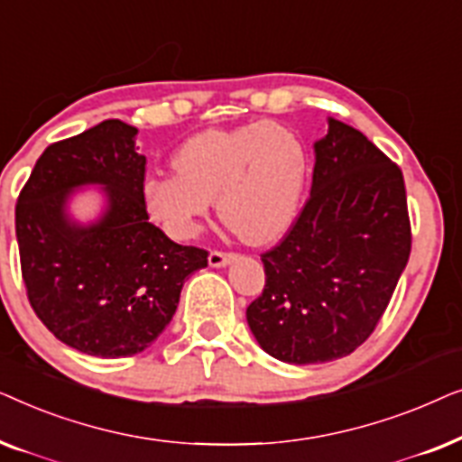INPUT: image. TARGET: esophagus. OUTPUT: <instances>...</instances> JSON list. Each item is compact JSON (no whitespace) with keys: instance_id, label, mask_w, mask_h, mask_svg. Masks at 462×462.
<instances>
[{"instance_id":"1","label":"esophagus","mask_w":462,"mask_h":462,"mask_svg":"<svg viewBox=\"0 0 462 462\" xmlns=\"http://www.w3.org/2000/svg\"><path fill=\"white\" fill-rule=\"evenodd\" d=\"M236 254L233 252H220V250H212L210 256H208V263H210V267H225V264H229Z\"/></svg>"}]
</instances>
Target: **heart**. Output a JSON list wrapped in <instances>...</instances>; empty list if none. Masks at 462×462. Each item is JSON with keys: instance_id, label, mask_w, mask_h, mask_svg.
Segmentation results:
<instances>
[{"instance_id": "heart-1", "label": "heart", "mask_w": 462, "mask_h": 462, "mask_svg": "<svg viewBox=\"0 0 462 462\" xmlns=\"http://www.w3.org/2000/svg\"><path fill=\"white\" fill-rule=\"evenodd\" d=\"M176 174L143 182L149 217L176 239H191L219 198L218 214L244 242L267 244L299 210L307 151L277 122H252L193 134L174 151Z\"/></svg>"}]
</instances>
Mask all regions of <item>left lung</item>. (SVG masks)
Masks as SVG:
<instances>
[{
  "label": "left lung",
  "instance_id": "8db88e82",
  "mask_svg": "<svg viewBox=\"0 0 462 462\" xmlns=\"http://www.w3.org/2000/svg\"><path fill=\"white\" fill-rule=\"evenodd\" d=\"M412 248L403 174L362 132L330 117L309 199L263 252V294L245 309L271 357L321 364L365 343Z\"/></svg>",
  "mask_w": 462,
  "mask_h": 462
}]
</instances>
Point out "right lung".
Wrapping results in <instances>:
<instances>
[{"mask_svg": "<svg viewBox=\"0 0 462 462\" xmlns=\"http://www.w3.org/2000/svg\"><path fill=\"white\" fill-rule=\"evenodd\" d=\"M136 128L119 119L52 143L16 201V239L27 299L62 343L97 357H130L170 324L182 283L208 267V250L174 244L149 223L143 199L147 160ZM103 184L106 217L68 220V193Z\"/></svg>", "mask_w": 462, "mask_h": 462, "instance_id": "right-lung-1", "label": "right lung"}]
</instances>
